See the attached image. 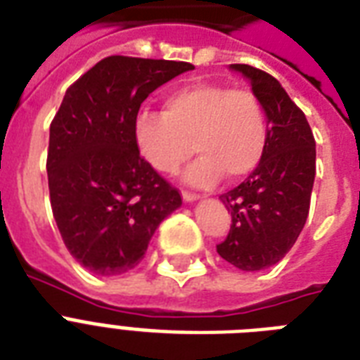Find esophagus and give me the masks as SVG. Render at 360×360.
Returning <instances> with one entry per match:
<instances>
[{
    "mask_svg": "<svg viewBox=\"0 0 360 360\" xmlns=\"http://www.w3.org/2000/svg\"><path fill=\"white\" fill-rule=\"evenodd\" d=\"M198 198H200V194H196V192L183 191V200H185V202H196Z\"/></svg>",
    "mask_w": 360,
    "mask_h": 360,
    "instance_id": "34e87169",
    "label": "esophagus"
}]
</instances>
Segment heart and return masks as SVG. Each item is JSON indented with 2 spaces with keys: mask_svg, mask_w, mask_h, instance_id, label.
<instances>
[{
  "mask_svg": "<svg viewBox=\"0 0 360 360\" xmlns=\"http://www.w3.org/2000/svg\"><path fill=\"white\" fill-rule=\"evenodd\" d=\"M267 136V115L256 93L213 82L177 87L164 97V112L143 108L134 120L136 146L160 174H175L196 147L200 157L186 169L194 185H211L222 174L228 179L252 174Z\"/></svg>",
  "mask_w": 360,
  "mask_h": 360,
  "instance_id": "heart-1",
  "label": "heart"
}]
</instances>
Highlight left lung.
<instances>
[{"mask_svg": "<svg viewBox=\"0 0 360 360\" xmlns=\"http://www.w3.org/2000/svg\"><path fill=\"white\" fill-rule=\"evenodd\" d=\"M250 80L269 120L267 147L248 179L220 200L231 226L217 252L243 271L278 263L295 245L310 209L316 175V140L302 110L278 80L250 65H231Z\"/></svg>", "mask_w": 360, "mask_h": 360, "instance_id": "1", "label": "left lung"}]
</instances>
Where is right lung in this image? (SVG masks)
Wrapping results in <instances>:
<instances>
[{
	"mask_svg": "<svg viewBox=\"0 0 360 360\" xmlns=\"http://www.w3.org/2000/svg\"><path fill=\"white\" fill-rule=\"evenodd\" d=\"M192 69L185 61L110 56L67 89L53 115L52 213L65 246L93 274L134 269L158 224L183 202L140 155L134 120L149 93Z\"/></svg>",
	"mask_w": 360,
	"mask_h": 360,
	"instance_id": "obj_1",
	"label": "right lung"
}]
</instances>
